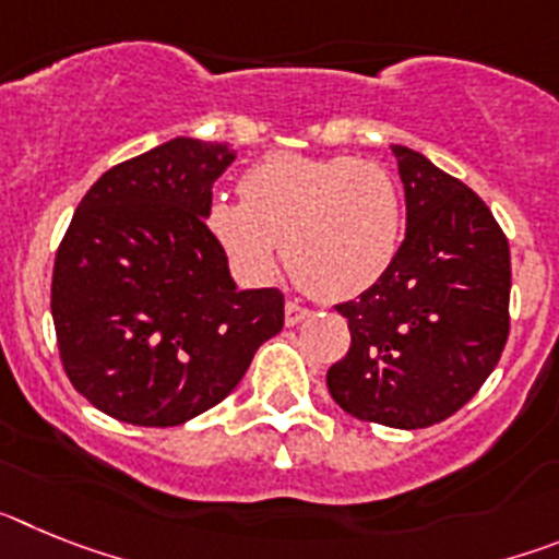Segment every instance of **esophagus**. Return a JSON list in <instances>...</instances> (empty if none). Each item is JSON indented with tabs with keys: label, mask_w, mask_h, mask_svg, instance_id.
Returning <instances> with one entry per match:
<instances>
[{
	"label": "esophagus",
	"mask_w": 559,
	"mask_h": 559,
	"mask_svg": "<svg viewBox=\"0 0 559 559\" xmlns=\"http://www.w3.org/2000/svg\"><path fill=\"white\" fill-rule=\"evenodd\" d=\"M308 316H310V310L302 308V305L296 302V299H288V302H285V324H288V328H296V324L305 322Z\"/></svg>",
	"instance_id": "obj_1"
}]
</instances>
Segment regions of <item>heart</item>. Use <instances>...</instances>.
Instances as JSON below:
<instances>
[{
	"label": "heart",
	"instance_id": "heart-1",
	"mask_svg": "<svg viewBox=\"0 0 559 559\" xmlns=\"http://www.w3.org/2000/svg\"><path fill=\"white\" fill-rule=\"evenodd\" d=\"M240 192H215L204 224L251 280L274 274L285 243V265L308 294L353 299L386 276L403 243L400 187L378 162L274 153L243 173Z\"/></svg>",
	"mask_w": 559,
	"mask_h": 559
}]
</instances>
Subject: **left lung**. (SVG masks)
Masks as SVG:
<instances>
[{"instance_id": "obj_1", "label": "left lung", "mask_w": 559, "mask_h": 559, "mask_svg": "<svg viewBox=\"0 0 559 559\" xmlns=\"http://www.w3.org/2000/svg\"><path fill=\"white\" fill-rule=\"evenodd\" d=\"M406 237L378 285L338 305L349 353L328 369L347 414L389 428L442 423L490 378L510 335V243L467 185L392 145Z\"/></svg>"}]
</instances>
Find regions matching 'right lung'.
Masks as SVG:
<instances>
[{"label": "right lung", "mask_w": 559, "mask_h": 559, "mask_svg": "<svg viewBox=\"0 0 559 559\" xmlns=\"http://www.w3.org/2000/svg\"><path fill=\"white\" fill-rule=\"evenodd\" d=\"M226 142L176 136L111 167L78 204L52 269V322L72 386L108 417L181 426L240 383L283 330L276 288L237 290L204 224Z\"/></svg>", "instance_id": "1"}]
</instances>
